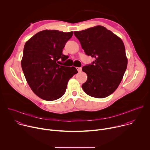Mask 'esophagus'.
<instances>
[{"label": "esophagus", "mask_w": 150, "mask_h": 150, "mask_svg": "<svg viewBox=\"0 0 150 150\" xmlns=\"http://www.w3.org/2000/svg\"><path fill=\"white\" fill-rule=\"evenodd\" d=\"M76 69H77L78 72H81L82 71V68H77Z\"/></svg>", "instance_id": "esophagus-1"}]
</instances>
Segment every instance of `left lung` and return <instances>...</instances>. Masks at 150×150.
<instances>
[{
	"mask_svg": "<svg viewBox=\"0 0 150 150\" xmlns=\"http://www.w3.org/2000/svg\"><path fill=\"white\" fill-rule=\"evenodd\" d=\"M85 54L95 58L82 67L87 80L82 85L87 94L105 98L118 87L126 71L127 59L122 40L104 27L97 25L74 31Z\"/></svg>",
	"mask_w": 150,
	"mask_h": 150,
	"instance_id": "left-lung-1",
	"label": "left lung"
}]
</instances>
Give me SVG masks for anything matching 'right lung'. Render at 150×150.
Segmentation results:
<instances>
[{
    "label": "right lung",
    "mask_w": 150,
    "mask_h": 150,
    "mask_svg": "<svg viewBox=\"0 0 150 150\" xmlns=\"http://www.w3.org/2000/svg\"><path fill=\"white\" fill-rule=\"evenodd\" d=\"M72 35V31L46 30L25 42L21 67L32 91L42 100L60 98L66 91L69 79L78 73L74 67L59 65V60L64 62L68 58L62 50Z\"/></svg>",
    "instance_id": "add662e5"
}]
</instances>
